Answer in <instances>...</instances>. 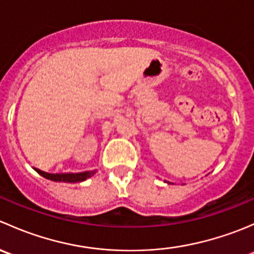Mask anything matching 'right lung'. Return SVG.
Returning a JSON list of instances; mask_svg holds the SVG:
<instances>
[{
  "instance_id": "right-lung-1",
  "label": "right lung",
  "mask_w": 254,
  "mask_h": 254,
  "mask_svg": "<svg viewBox=\"0 0 254 254\" xmlns=\"http://www.w3.org/2000/svg\"><path fill=\"white\" fill-rule=\"evenodd\" d=\"M35 171H37L40 176L44 177V178H48V179H50V181H54V182H64V183H77V182L86 181L88 177L94 175V171L93 172L68 173V175H53V173L43 172V171L37 170V168H35Z\"/></svg>"
}]
</instances>
